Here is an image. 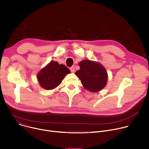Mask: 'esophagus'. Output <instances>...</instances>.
Listing matches in <instances>:
<instances>
[{"instance_id": "obj_1", "label": "esophagus", "mask_w": 149, "mask_h": 149, "mask_svg": "<svg viewBox=\"0 0 149 149\" xmlns=\"http://www.w3.org/2000/svg\"><path fill=\"white\" fill-rule=\"evenodd\" d=\"M70 71L72 72H75V67H74V66H72L71 67H70Z\"/></svg>"}]
</instances>
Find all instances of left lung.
Returning a JSON list of instances; mask_svg holds the SVG:
<instances>
[{
	"label": "left lung",
	"mask_w": 149,
	"mask_h": 149,
	"mask_svg": "<svg viewBox=\"0 0 149 149\" xmlns=\"http://www.w3.org/2000/svg\"><path fill=\"white\" fill-rule=\"evenodd\" d=\"M78 65L80 69L75 75L85 88L91 92H98L104 88L108 76L107 71L101 64L90 60H84Z\"/></svg>",
	"instance_id": "1"
}]
</instances>
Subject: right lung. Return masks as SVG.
Wrapping results in <instances>:
<instances>
[{
  "label": "right lung",
  "mask_w": 149,
  "mask_h": 149,
  "mask_svg": "<svg viewBox=\"0 0 149 149\" xmlns=\"http://www.w3.org/2000/svg\"><path fill=\"white\" fill-rule=\"evenodd\" d=\"M70 70L64 65L59 64L56 61H51L37 75L40 86L46 90H52L61 83L65 75L70 73Z\"/></svg>",
  "instance_id": "right-lung-1"
}]
</instances>
